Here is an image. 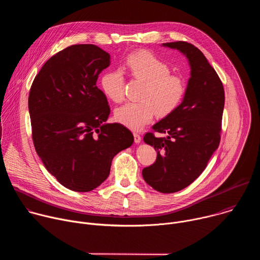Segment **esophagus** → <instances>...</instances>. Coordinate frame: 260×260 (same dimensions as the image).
Returning a JSON list of instances; mask_svg holds the SVG:
<instances>
[{
	"mask_svg": "<svg viewBox=\"0 0 260 260\" xmlns=\"http://www.w3.org/2000/svg\"><path fill=\"white\" fill-rule=\"evenodd\" d=\"M134 138H135V142L136 143H140L141 140H142L140 134H138V133H134Z\"/></svg>",
	"mask_w": 260,
	"mask_h": 260,
	"instance_id": "esophagus-1",
	"label": "esophagus"
}]
</instances>
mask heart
<instances>
[{"instance_id":"heart-1","label":"heart","mask_w":260,"mask_h":260,"mask_svg":"<svg viewBox=\"0 0 260 260\" xmlns=\"http://www.w3.org/2000/svg\"><path fill=\"white\" fill-rule=\"evenodd\" d=\"M128 75L145 82L139 100L127 103L115 111L116 120L132 128L140 129L149 123L155 112L167 116L175 111L186 93V81L171 67L150 51L140 50L128 54L123 62ZM101 88L108 99L120 103L124 99V76L120 70H110L101 77Z\"/></svg>"}]
</instances>
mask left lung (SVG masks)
<instances>
[{
	"mask_svg": "<svg viewBox=\"0 0 260 260\" xmlns=\"http://www.w3.org/2000/svg\"><path fill=\"white\" fill-rule=\"evenodd\" d=\"M164 46L188 58L190 78L179 107L152 126L144 142L154 147L156 160L143 169L144 180L161 193L187 187L206 169L220 143L224 89L216 71L194 45L177 41ZM154 132L165 133L156 137Z\"/></svg>",
	"mask_w": 260,
	"mask_h": 260,
	"instance_id": "8db88e82",
	"label": "left lung"
}]
</instances>
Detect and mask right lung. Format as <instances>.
Here are the masks:
<instances>
[{"instance_id": "obj_1", "label": "right lung", "mask_w": 260, "mask_h": 260, "mask_svg": "<svg viewBox=\"0 0 260 260\" xmlns=\"http://www.w3.org/2000/svg\"><path fill=\"white\" fill-rule=\"evenodd\" d=\"M109 66L110 54L100 47L71 45L44 63L30 86L35 149L46 170L73 191L100 186L113 157L134 143L124 125L106 123L110 107L96 80Z\"/></svg>"}]
</instances>
